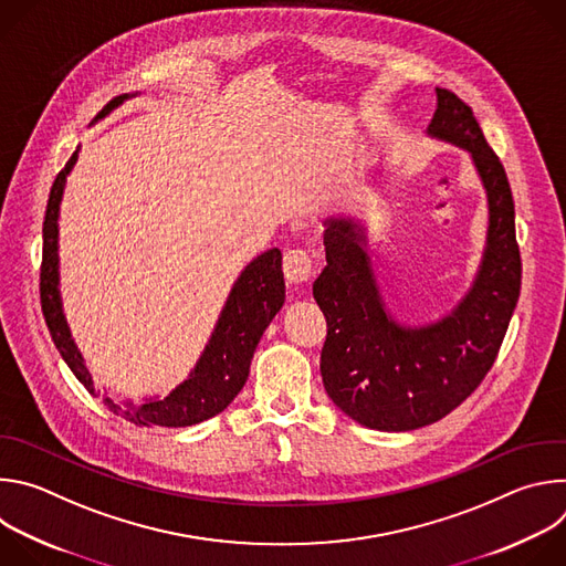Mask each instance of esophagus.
I'll use <instances>...</instances> for the list:
<instances>
[{
	"label": "esophagus",
	"instance_id": "34e87169",
	"mask_svg": "<svg viewBox=\"0 0 566 566\" xmlns=\"http://www.w3.org/2000/svg\"><path fill=\"white\" fill-rule=\"evenodd\" d=\"M282 266L289 284H306L313 275V260L304 251H289Z\"/></svg>",
	"mask_w": 566,
	"mask_h": 566
}]
</instances>
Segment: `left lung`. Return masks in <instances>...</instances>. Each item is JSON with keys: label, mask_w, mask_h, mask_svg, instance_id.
<instances>
[{"label": "left lung", "mask_w": 566, "mask_h": 566, "mask_svg": "<svg viewBox=\"0 0 566 566\" xmlns=\"http://www.w3.org/2000/svg\"><path fill=\"white\" fill-rule=\"evenodd\" d=\"M428 134L470 154L489 197L486 249L465 297L432 325H400L385 308L365 228L354 219L327 221V266L313 282L327 317L322 382L347 417L382 432L430 426L461 406L491 371L522 286L513 192L472 109L437 87Z\"/></svg>", "instance_id": "1"}]
</instances>
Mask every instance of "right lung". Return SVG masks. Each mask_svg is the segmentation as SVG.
I'll use <instances>...</instances> for the list:
<instances>
[{
  "instance_id": "1",
  "label": "right lung",
  "mask_w": 566,
  "mask_h": 566,
  "mask_svg": "<svg viewBox=\"0 0 566 566\" xmlns=\"http://www.w3.org/2000/svg\"><path fill=\"white\" fill-rule=\"evenodd\" d=\"M129 94L116 96L105 105L98 118L107 116L112 109L123 105ZM77 160V149L66 160L51 186L46 214H44V247H42V269H40V300L42 313L51 338L75 374V378L87 387L90 394L96 396L94 380L90 369L80 356L69 325L62 313L60 300V273H57V217L60 201L64 192V184L69 172ZM284 304V273H282V253L271 249L255 258L241 275L237 277L226 306L217 319V327L190 376L172 389L166 398H145L143 402H118L105 396V406L116 417L134 426H160V428H186L212 419L223 412L232 398L244 387L255 347L271 325V319Z\"/></svg>"
}]
</instances>
